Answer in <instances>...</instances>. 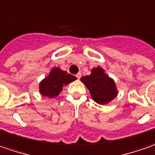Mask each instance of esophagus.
<instances>
[{"label": "esophagus", "instance_id": "obj_1", "mask_svg": "<svg viewBox=\"0 0 155 155\" xmlns=\"http://www.w3.org/2000/svg\"><path fill=\"white\" fill-rule=\"evenodd\" d=\"M81 73H78L77 74H76V78L79 80V79H81Z\"/></svg>", "mask_w": 155, "mask_h": 155}]
</instances>
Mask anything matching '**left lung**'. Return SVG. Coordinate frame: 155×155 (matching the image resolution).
I'll use <instances>...</instances> for the list:
<instances>
[{
	"label": "left lung",
	"mask_w": 155,
	"mask_h": 155,
	"mask_svg": "<svg viewBox=\"0 0 155 155\" xmlns=\"http://www.w3.org/2000/svg\"><path fill=\"white\" fill-rule=\"evenodd\" d=\"M81 81L87 87L93 99L99 104H108L117 95L113 79L110 78L102 68H93L91 74L83 76Z\"/></svg>",
	"instance_id": "8db88e82"
}]
</instances>
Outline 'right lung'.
<instances>
[{
    "label": "right lung",
    "instance_id": "right-lung-1",
    "mask_svg": "<svg viewBox=\"0 0 155 155\" xmlns=\"http://www.w3.org/2000/svg\"><path fill=\"white\" fill-rule=\"evenodd\" d=\"M76 77L61 70L59 68L51 69L50 74L39 84V92L43 96L48 98L57 97L62 90V87L73 82Z\"/></svg>",
    "mask_w": 155,
    "mask_h": 155
}]
</instances>
